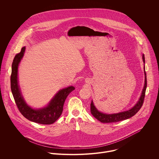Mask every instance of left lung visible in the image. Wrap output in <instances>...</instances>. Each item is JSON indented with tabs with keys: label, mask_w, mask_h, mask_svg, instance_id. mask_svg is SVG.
Returning a JSON list of instances; mask_svg holds the SVG:
<instances>
[{
	"label": "left lung",
	"mask_w": 159,
	"mask_h": 159,
	"mask_svg": "<svg viewBox=\"0 0 159 159\" xmlns=\"http://www.w3.org/2000/svg\"><path fill=\"white\" fill-rule=\"evenodd\" d=\"M142 59H143V63H145V57L143 54L142 55ZM144 72H145V84H144V87L142 90L141 96L139 100L138 101L137 103L131 109L126 111L115 113V114H111V115L104 114V113H102L96 109V107L94 106V103L92 101L91 104H90V112H91V114L93 115V116L96 118L98 120L101 121V123H115V122L125 120L133 116L135 114H137V112L140 109V108L142 107L143 104L144 98L145 96L146 88L147 85V75H146V72L145 69V65H144Z\"/></svg>",
	"instance_id": "1"
}]
</instances>
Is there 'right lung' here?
Segmentation results:
<instances>
[{
  "mask_svg": "<svg viewBox=\"0 0 159 159\" xmlns=\"http://www.w3.org/2000/svg\"><path fill=\"white\" fill-rule=\"evenodd\" d=\"M25 48V47H22L20 53L16 54L12 64L11 89L15 102L20 112L28 120L42 125L52 124L61 116L65 99L75 88L70 86L59 90L47 106L44 107L34 109L29 106L21 95L17 80L18 66L24 56Z\"/></svg>",
  "mask_w": 159,
  "mask_h": 159,
  "instance_id": "right-lung-1",
  "label": "right lung"
}]
</instances>
